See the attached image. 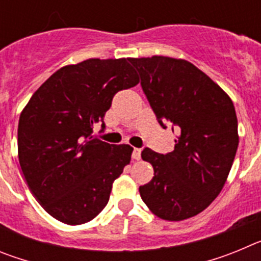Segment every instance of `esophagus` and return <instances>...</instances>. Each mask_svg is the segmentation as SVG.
<instances>
[{"label": "esophagus", "instance_id": "esophagus-1", "mask_svg": "<svg viewBox=\"0 0 261 261\" xmlns=\"http://www.w3.org/2000/svg\"><path fill=\"white\" fill-rule=\"evenodd\" d=\"M133 159H140L141 158V149H140V147H136L135 150H133Z\"/></svg>", "mask_w": 261, "mask_h": 261}]
</instances>
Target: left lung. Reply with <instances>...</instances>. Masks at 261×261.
<instances>
[{
  "label": "left lung",
  "instance_id": "8db88e82",
  "mask_svg": "<svg viewBox=\"0 0 261 261\" xmlns=\"http://www.w3.org/2000/svg\"><path fill=\"white\" fill-rule=\"evenodd\" d=\"M162 128L177 137L171 153L142 150L154 176L140 187L147 208L166 221H181L208 208L220 195L238 149V120L229 95L186 60L130 59Z\"/></svg>",
  "mask_w": 261,
  "mask_h": 261
}]
</instances>
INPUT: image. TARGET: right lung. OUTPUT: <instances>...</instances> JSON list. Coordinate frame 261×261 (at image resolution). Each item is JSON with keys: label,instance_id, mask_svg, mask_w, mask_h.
<instances>
[{"label": "right lung", "instance_id": "right-lung-1", "mask_svg": "<svg viewBox=\"0 0 261 261\" xmlns=\"http://www.w3.org/2000/svg\"><path fill=\"white\" fill-rule=\"evenodd\" d=\"M130 59H90L53 73L22 111L18 156L30 191L53 218L81 225L110 200L133 147L93 137L115 94L138 84Z\"/></svg>", "mask_w": 261, "mask_h": 261}]
</instances>
